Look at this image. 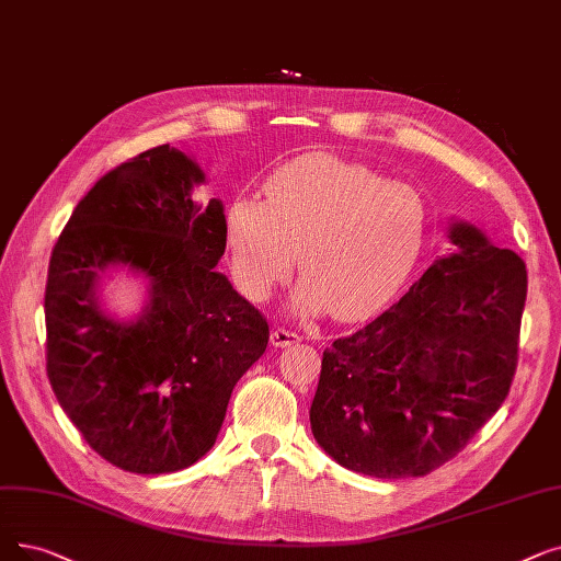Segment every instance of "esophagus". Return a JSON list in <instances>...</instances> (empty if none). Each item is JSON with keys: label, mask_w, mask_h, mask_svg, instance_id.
I'll return each instance as SVG.
<instances>
[{"label": "esophagus", "mask_w": 561, "mask_h": 561, "mask_svg": "<svg viewBox=\"0 0 561 561\" xmlns=\"http://www.w3.org/2000/svg\"><path fill=\"white\" fill-rule=\"evenodd\" d=\"M300 341V334L294 332V330H286V328H275L273 334H271V344L277 346V348H286L290 344H298Z\"/></svg>", "instance_id": "34e87169"}]
</instances>
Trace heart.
Instances as JSON below:
<instances>
[{
    "label": "heart",
    "mask_w": 561,
    "mask_h": 561,
    "mask_svg": "<svg viewBox=\"0 0 561 561\" xmlns=\"http://www.w3.org/2000/svg\"><path fill=\"white\" fill-rule=\"evenodd\" d=\"M263 202L227 208V245L236 286L265 302L298 267L296 307L355 321L380 309L410 275L428 231L424 192L376 169L311 153L265 181Z\"/></svg>",
    "instance_id": "b5f03b06"
}]
</instances>
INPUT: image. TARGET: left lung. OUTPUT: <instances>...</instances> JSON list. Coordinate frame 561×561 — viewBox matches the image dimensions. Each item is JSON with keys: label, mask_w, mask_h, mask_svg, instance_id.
Masks as SVG:
<instances>
[{"label": "left lung", "mask_w": 561, "mask_h": 561, "mask_svg": "<svg viewBox=\"0 0 561 561\" xmlns=\"http://www.w3.org/2000/svg\"><path fill=\"white\" fill-rule=\"evenodd\" d=\"M435 261L378 319L323 351L309 410L339 466L378 479L424 477L504 403L518 367L525 261L479 229H449Z\"/></svg>", "instance_id": "1"}]
</instances>
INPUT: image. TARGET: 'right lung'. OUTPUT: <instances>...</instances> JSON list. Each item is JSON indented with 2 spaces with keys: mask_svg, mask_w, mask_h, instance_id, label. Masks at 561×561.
Here are the masks:
<instances>
[{
  "mask_svg": "<svg viewBox=\"0 0 561 561\" xmlns=\"http://www.w3.org/2000/svg\"><path fill=\"white\" fill-rule=\"evenodd\" d=\"M204 172L169 144L121 162L72 210L47 267L45 367L87 445L135 474L179 472L220 433L233 385L271 328L213 267L227 248L222 202L202 204ZM126 264L152 284L133 324L98 302V279Z\"/></svg>",
  "mask_w": 561,
  "mask_h": 561,
  "instance_id": "add662e5",
  "label": "right lung"
}]
</instances>
